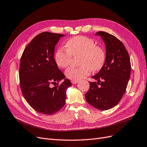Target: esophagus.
Segmentation results:
<instances>
[{"label":"esophagus","instance_id":"obj_1","mask_svg":"<svg viewBox=\"0 0 147 147\" xmlns=\"http://www.w3.org/2000/svg\"><path fill=\"white\" fill-rule=\"evenodd\" d=\"M71 82H72V83L73 84H77V83H79V81L78 80H72L71 81Z\"/></svg>","mask_w":147,"mask_h":147}]
</instances>
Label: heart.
Wrapping results in <instances>:
<instances>
[{
    "mask_svg": "<svg viewBox=\"0 0 147 147\" xmlns=\"http://www.w3.org/2000/svg\"><path fill=\"white\" fill-rule=\"evenodd\" d=\"M65 48H59L55 55V61L61 68H66L72 61V56L81 55L78 68L69 67L65 71V76L72 80H80L103 67L106 60L104 49L96 45L94 40L85 36H77L69 39Z\"/></svg>",
    "mask_w": 147,
    "mask_h": 147,
    "instance_id": "heart-1",
    "label": "heart"
}]
</instances>
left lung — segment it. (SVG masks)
<instances>
[{"label": "left lung", "mask_w": 147, "mask_h": 147, "mask_svg": "<svg viewBox=\"0 0 147 147\" xmlns=\"http://www.w3.org/2000/svg\"><path fill=\"white\" fill-rule=\"evenodd\" d=\"M104 41L105 63L99 72L92 77L97 82H90L85 94L88 103L100 110L117 105L126 91L131 75V62L123 43L114 35L105 32L96 33Z\"/></svg>", "instance_id": "8db88e82"}]
</instances>
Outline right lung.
I'll return each mask as SVG.
<instances>
[{
  "mask_svg": "<svg viewBox=\"0 0 147 147\" xmlns=\"http://www.w3.org/2000/svg\"><path fill=\"white\" fill-rule=\"evenodd\" d=\"M65 35L48 32L35 36L26 47L20 65L22 93L37 112L53 115L65 104L66 91L72 83L59 69L54 58L55 46ZM64 79L59 86L52 84Z\"/></svg>",
  "mask_w": 147,
  "mask_h": 147,
  "instance_id": "1",
  "label": "right lung"
}]
</instances>
